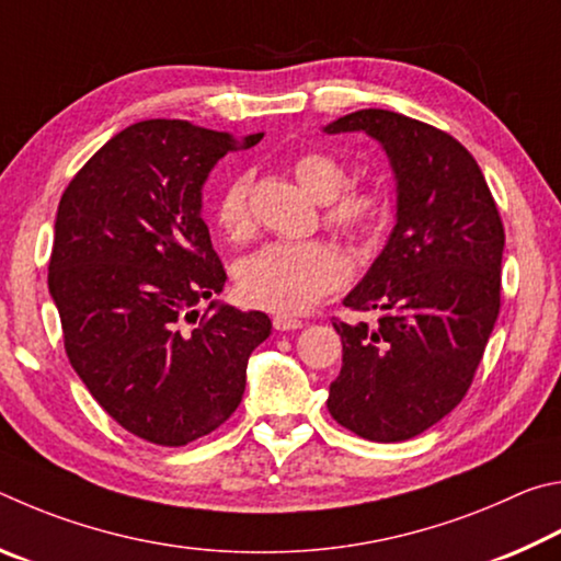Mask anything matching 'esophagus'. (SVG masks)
<instances>
[{"label": "esophagus", "mask_w": 561, "mask_h": 561, "mask_svg": "<svg viewBox=\"0 0 561 561\" xmlns=\"http://www.w3.org/2000/svg\"><path fill=\"white\" fill-rule=\"evenodd\" d=\"M273 328L278 330V332H288V330L306 328V322L298 320V318H290V316H275L273 318Z\"/></svg>", "instance_id": "esophagus-1"}]
</instances>
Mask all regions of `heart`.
Returning <instances> with one entry per match:
<instances>
[{"mask_svg":"<svg viewBox=\"0 0 561 561\" xmlns=\"http://www.w3.org/2000/svg\"><path fill=\"white\" fill-rule=\"evenodd\" d=\"M293 172L312 199L328 204V221L350 233H377L389 219V204L377 192H345L347 167L325 152H306ZM249 174H236L216 196L214 216L221 231L241 241L251 231ZM347 263L325 241H273L251 253L239 268V288L253 306L278 312H302L335 290Z\"/></svg>","mask_w":561,"mask_h":561,"instance_id":"heart-1","label":"heart"}]
</instances>
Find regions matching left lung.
Returning a JSON list of instances; mask_svg holds the SVG:
<instances>
[{
  "instance_id": "8db88e82",
  "label": "left lung",
  "mask_w": 561,
  "mask_h": 561,
  "mask_svg": "<svg viewBox=\"0 0 561 561\" xmlns=\"http://www.w3.org/2000/svg\"><path fill=\"white\" fill-rule=\"evenodd\" d=\"M322 133L369 135L394 172V229L342 300L379 320L335 322L342 369L328 409L357 436L397 444L450 414L473 381L500 312L503 221L473 154L448 133L379 107Z\"/></svg>"
}]
</instances>
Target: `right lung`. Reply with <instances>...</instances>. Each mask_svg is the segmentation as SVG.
Returning <instances> with one entry per match:
<instances>
[{
    "label": "right lung",
    "mask_w": 561,
    "mask_h": 561,
    "mask_svg": "<svg viewBox=\"0 0 561 561\" xmlns=\"http://www.w3.org/2000/svg\"><path fill=\"white\" fill-rule=\"evenodd\" d=\"M261 137L135 123L58 204L48 293L66 355L98 404L150 444L186 446L219 428L241 404L251 352L271 335L265 312L214 300L226 273L202 219L214 164ZM199 299L213 302L192 329Z\"/></svg>",
    "instance_id": "1"
}]
</instances>
